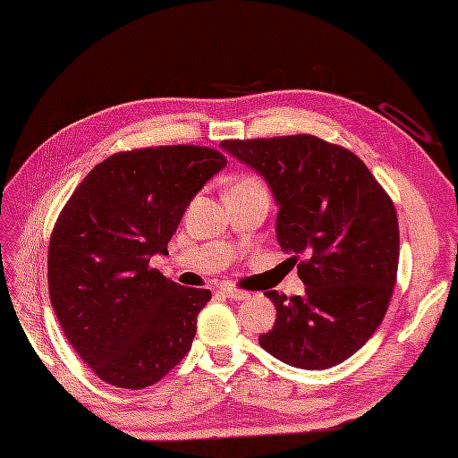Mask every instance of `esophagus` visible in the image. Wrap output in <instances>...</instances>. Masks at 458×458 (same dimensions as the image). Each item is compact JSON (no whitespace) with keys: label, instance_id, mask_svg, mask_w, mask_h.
<instances>
[{"label":"esophagus","instance_id":"obj_1","mask_svg":"<svg viewBox=\"0 0 458 458\" xmlns=\"http://www.w3.org/2000/svg\"><path fill=\"white\" fill-rule=\"evenodd\" d=\"M220 291H222V293L226 295L228 299H232V301H244V299L250 297V293H246V291H240V289H236V287H222Z\"/></svg>","mask_w":458,"mask_h":458}]
</instances>
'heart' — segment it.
<instances>
[{
    "label": "heart",
    "mask_w": 458,
    "mask_h": 458,
    "mask_svg": "<svg viewBox=\"0 0 458 458\" xmlns=\"http://www.w3.org/2000/svg\"><path fill=\"white\" fill-rule=\"evenodd\" d=\"M242 182H256V181H254V179H244Z\"/></svg>",
    "instance_id": "1"
}]
</instances>
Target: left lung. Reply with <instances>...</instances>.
Returning a JSON list of instances; mask_svg holds the SVG:
<instances>
[{
    "label": "left lung",
    "mask_w": 458,
    "mask_h": 458,
    "mask_svg": "<svg viewBox=\"0 0 458 458\" xmlns=\"http://www.w3.org/2000/svg\"><path fill=\"white\" fill-rule=\"evenodd\" d=\"M220 148L274 192L277 242L299 256L305 293L266 291L277 318L259 344L281 362L325 369L362 348L394 293L400 230L392 199L352 151L315 138L226 140Z\"/></svg>",
    "instance_id": "left-lung-1"
}]
</instances>
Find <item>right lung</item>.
<instances>
[{
  "mask_svg": "<svg viewBox=\"0 0 458 458\" xmlns=\"http://www.w3.org/2000/svg\"><path fill=\"white\" fill-rule=\"evenodd\" d=\"M226 167L216 149L165 145L115 153L76 187L48 244V295L64 336L106 384H157L191 350L208 289L149 267L184 210Z\"/></svg>",
  "mask_w": 458,
  "mask_h": 458,
  "instance_id": "right-lung-1",
  "label": "right lung"
}]
</instances>
